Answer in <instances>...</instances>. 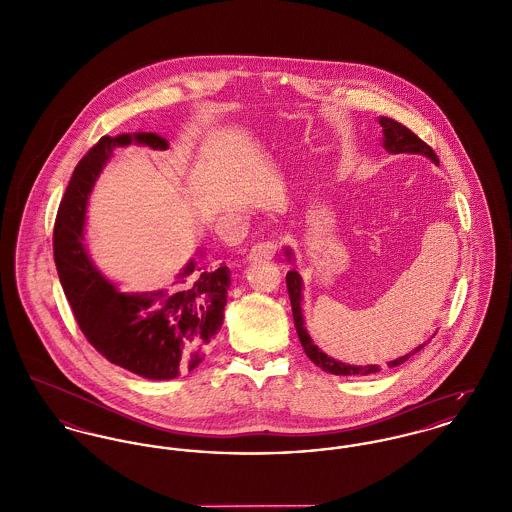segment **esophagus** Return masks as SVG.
<instances>
[{
    "label": "esophagus",
    "instance_id": "1",
    "mask_svg": "<svg viewBox=\"0 0 512 512\" xmlns=\"http://www.w3.org/2000/svg\"><path fill=\"white\" fill-rule=\"evenodd\" d=\"M277 252V242L275 240H266V242H258L256 246H252V250L248 252V262H260V260H272Z\"/></svg>",
    "mask_w": 512,
    "mask_h": 512
}]
</instances>
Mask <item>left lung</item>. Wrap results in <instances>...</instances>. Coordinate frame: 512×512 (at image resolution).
Here are the masks:
<instances>
[{"instance_id": "left-lung-1", "label": "left lung", "mask_w": 512, "mask_h": 512, "mask_svg": "<svg viewBox=\"0 0 512 512\" xmlns=\"http://www.w3.org/2000/svg\"><path fill=\"white\" fill-rule=\"evenodd\" d=\"M378 124L382 126V147L392 153V155H400V153H409V155H425L427 159H431L435 165H439V159L435 155V151L425 143L421 141L419 137L415 136L411 130H408L406 126H402L400 122L392 120V118H384L380 116L378 118ZM285 256H287V262H293V250L289 246H285ZM287 291H289V299H291V308H293V320H295V328H297V334H299V340L301 345L307 353L308 359L320 367L322 371L326 373H332L336 376H369L375 375L380 371L378 365H347V363H341L338 359L326 355L312 338L308 336L307 326H305V316H303V277L297 272V268H293L291 272L287 273ZM425 343L417 345L413 351H409L406 355L394 359V361H388L386 365L392 369V367H398L402 363H406L411 355H415L419 349H423Z\"/></svg>"}]
</instances>
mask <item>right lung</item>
<instances>
[{"label": "right lung", "instance_id": "1", "mask_svg": "<svg viewBox=\"0 0 512 512\" xmlns=\"http://www.w3.org/2000/svg\"><path fill=\"white\" fill-rule=\"evenodd\" d=\"M145 145L165 151L153 132L104 136L71 174L54 227V260L75 320L110 363L149 378L171 380L194 371L223 326L231 272L200 268L196 258L176 273L174 289L126 293L106 279L85 246V215L93 186L116 147ZM200 248L196 256H202Z\"/></svg>", "mask_w": 512, "mask_h": 512}]
</instances>
